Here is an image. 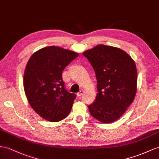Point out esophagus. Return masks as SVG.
Here are the masks:
<instances>
[{
    "mask_svg": "<svg viewBox=\"0 0 159 159\" xmlns=\"http://www.w3.org/2000/svg\"><path fill=\"white\" fill-rule=\"evenodd\" d=\"M83 93V91H79V93H76V95L78 96V97H80V96L82 95Z\"/></svg>",
    "mask_w": 159,
    "mask_h": 159,
    "instance_id": "esophagus-1",
    "label": "esophagus"
}]
</instances>
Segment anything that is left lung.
<instances>
[{
    "mask_svg": "<svg viewBox=\"0 0 159 159\" xmlns=\"http://www.w3.org/2000/svg\"><path fill=\"white\" fill-rule=\"evenodd\" d=\"M83 54L94 69L97 82V97L88 106L89 112L103 123H111L123 115L135 97V62L124 50L102 44Z\"/></svg>",
    "mask_w": 159,
    "mask_h": 159,
    "instance_id": "left-lung-1",
    "label": "left lung"
}]
</instances>
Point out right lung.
Returning a JSON list of instances; mask_svg holds the SVG:
<instances>
[{
  "mask_svg": "<svg viewBox=\"0 0 159 159\" xmlns=\"http://www.w3.org/2000/svg\"><path fill=\"white\" fill-rule=\"evenodd\" d=\"M78 53L57 46L40 49L31 56L23 84L31 107L42 118L59 121L68 116L76 95L64 87L62 71Z\"/></svg>",
  "mask_w": 159,
  "mask_h": 159,
  "instance_id": "add662e5",
  "label": "right lung"
}]
</instances>
